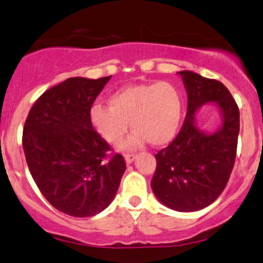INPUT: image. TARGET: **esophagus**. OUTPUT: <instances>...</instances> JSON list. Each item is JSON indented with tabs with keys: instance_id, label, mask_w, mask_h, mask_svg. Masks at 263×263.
<instances>
[{
	"instance_id": "esophagus-1",
	"label": "esophagus",
	"mask_w": 263,
	"mask_h": 263,
	"mask_svg": "<svg viewBox=\"0 0 263 263\" xmlns=\"http://www.w3.org/2000/svg\"><path fill=\"white\" fill-rule=\"evenodd\" d=\"M136 158V155H134V153H127V155L124 156V159H125V163L127 164H130V163H133V161Z\"/></svg>"
}]
</instances>
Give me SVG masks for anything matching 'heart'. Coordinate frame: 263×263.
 <instances>
[{
  "label": "heart",
  "instance_id": "b5f03b06",
  "mask_svg": "<svg viewBox=\"0 0 263 263\" xmlns=\"http://www.w3.org/2000/svg\"><path fill=\"white\" fill-rule=\"evenodd\" d=\"M110 104L97 102L91 106V124L115 145L127 134L130 121L135 132L123 148L138 147L146 140L153 146L164 145L173 140L181 124V94L169 82L121 88L111 95Z\"/></svg>",
  "mask_w": 263,
  "mask_h": 263
}]
</instances>
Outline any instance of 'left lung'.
<instances>
[{
	"instance_id": "obj_1",
	"label": "left lung",
	"mask_w": 263,
	"mask_h": 263,
	"mask_svg": "<svg viewBox=\"0 0 263 263\" xmlns=\"http://www.w3.org/2000/svg\"><path fill=\"white\" fill-rule=\"evenodd\" d=\"M177 74L187 91L186 118L172 144L155 156L151 187L169 209L191 213L210 205L227 185L236 161L239 108L221 82L192 71ZM206 103H214L221 115V125L210 133L195 121V112Z\"/></svg>"
}]
</instances>
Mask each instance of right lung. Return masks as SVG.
<instances>
[{
    "label": "right lung",
    "instance_id": "add662e5",
    "mask_svg": "<svg viewBox=\"0 0 263 263\" xmlns=\"http://www.w3.org/2000/svg\"><path fill=\"white\" fill-rule=\"evenodd\" d=\"M111 76L71 77L50 88L30 110L23 148L44 198L74 217L94 216L114 200L125 162L95 132L91 105Z\"/></svg>",
    "mask_w": 263,
    "mask_h": 263
}]
</instances>
